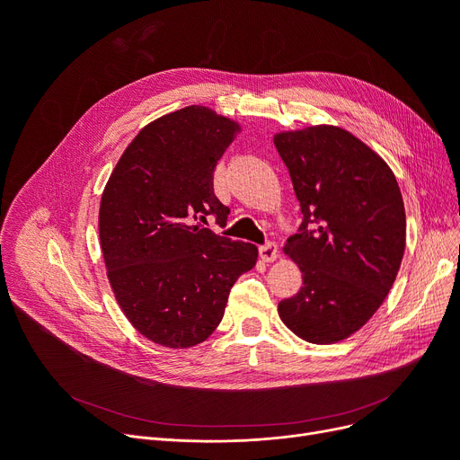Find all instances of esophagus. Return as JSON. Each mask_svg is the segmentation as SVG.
<instances>
[{"label":"esophagus","instance_id":"esophagus-1","mask_svg":"<svg viewBox=\"0 0 460 460\" xmlns=\"http://www.w3.org/2000/svg\"><path fill=\"white\" fill-rule=\"evenodd\" d=\"M259 255H261V259H262L264 262L276 261V257H278V246H276V243H267L264 246H261V248H259Z\"/></svg>","mask_w":460,"mask_h":460}]
</instances>
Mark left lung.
Masks as SVG:
<instances>
[{
    "mask_svg": "<svg viewBox=\"0 0 460 460\" xmlns=\"http://www.w3.org/2000/svg\"><path fill=\"white\" fill-rule=\"evenodd\" d=\"M274 145L304 214L283 248L302 287L278 304L279 319L304 341H343L375 315L401 267L406 214L397 179L341 127L278 132Z\"/></svg>",
    "mask_w": 460,
    "mask_h": 460,
    "instance_id": "1",
    "label": "left lung"
}]
</instances>
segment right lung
I'll use <instances>...</instances> for the list:
<instances>
[{
  "mask_svg": "<svg viewBox=\"0 0 460 460\" xmlns=\"http://www.w3.org/2000/svg\"><path fill=\"white\" fill-rule=\"evenodd\" d=\"M240 132L205 106L158 117L130 141L102 191L99 234L115 300L130 324L167 349L203 343L257 248L198 222H227L214 196L217 160Z\"/></svg>",
  "mask_w": 460,
  "mask_h": 460,
  "instance_id": "obj_1",
  "label": "right lung"
}]
</instances>
